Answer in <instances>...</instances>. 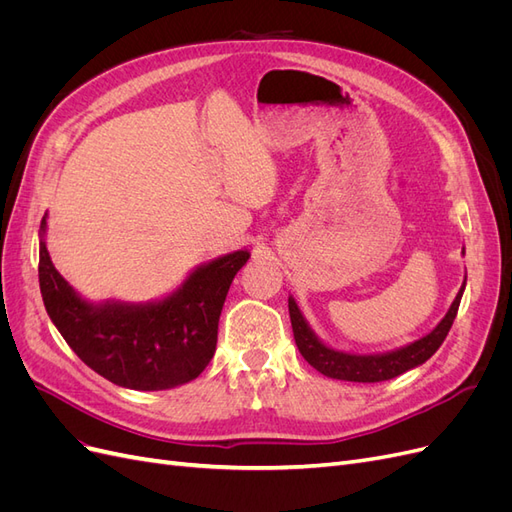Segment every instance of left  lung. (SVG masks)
<instances>
[{"instance_id":"obj_1","label":"left lung","mask_w":512,"mask_h":512,"mask_svg":"<svg viewBox=\"0 0 512 512\" xmlns=\"http://www.w3.org/2000/svg\"><path fill=\"white\" fill-rule=\"evenodd\" d=\"M466 280H463L455 301L451 303V307H448L446 316L436 324V329L429 331L425 337L416 339V342L408 346H401L389 352H378V354H356V352H346V350L327 346L312 331V327H309L294 297H288V312H290L294 342H297V348L303 354V359L327 378L348 380V382H382V380L397 378L401 374H406V371L423 365L442 346L448 331L453 327L463 290H466Z\"/></svg>"}]
</instances>
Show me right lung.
<instances>
[{
  "label": "right lung",
  "mask_w": 512,
  "mask_h": 512,
  "mask_svg": "<svg viewBox=\"0 0 512 512\" xmlns=\"http://www.w3.org/2000/svg\"><path fill=\"white\" fill-rule=\"evenodd\" d=\"M40 222V292L46 314L79 359L123 389L164 391L200 376L218 344L228 288L250 252L196 267L170 294L147 303L83 299L55 269Z\"/></svg>",
  "instance_id": "right-lung-1"
}]
</instances>
